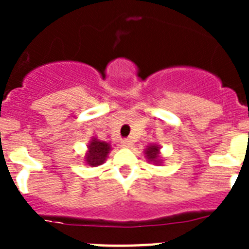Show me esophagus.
Masks as SVG:
<instances>
[{
  "mask_svg": "<svg viewBox=\"0 0 249 249\" xmlns=\"http://www.w3.org/2000/svg\"><path fill=\"white\" fill-rule=\"evenodd\" d=\"M121 146H122L123 148H131V147H132V141L123 140L122 142H121Z\"/></svg>",
  "mask_w": 249,
  "mask_h": 249,
  "instance_id": "34e87169",
  "label": "esophagus"
}]
</instances>
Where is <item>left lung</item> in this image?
Listing matches in <instances>:
<instances>
[{"mask_svg": "<svg viewBox=\"0 0 249 249\" xmlns=\"http://www.w3.org/2000/svg\"><path fill=\"white\" fill-rule=\"evenodd\" d=\"M144 157L147 158L149 163L156 164V166H160L163 163L164 158L160 155V146L157 143H151L148 146H146L143 151Z\"/></svg>", "mask_w": 249, "mask_h": 249, "instance_id": "obj_1", "label": "left lung"}]
</instances>
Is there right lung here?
<instances>
[{"instance_id": "right-lung-1", "label": "right lung", "mask_w": 249, "mask_h": 249, "mask_svg": "<svg viewBox=\"0 0 249 249\" xmlns=\"http://www.w3.org/2000/svg\"><path fill=\"white\" fill-rule=\"evenodd\" d=\"M111 151L112 146L108 142L98 140L97 137L93 136L87 143V149L83 155V160L89 166L98 167L105 163Z\"/></svg>"}]
</instances>
